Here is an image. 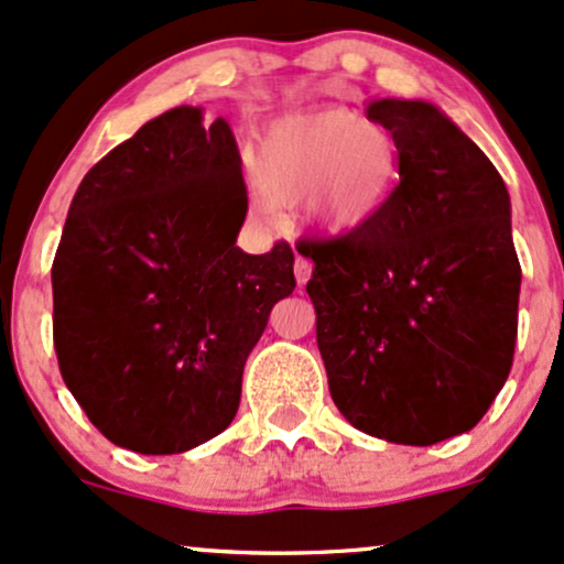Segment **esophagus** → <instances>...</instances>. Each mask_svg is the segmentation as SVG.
<instances>
[{"label": "esophagus", "instance_id": "esophagus-1", "mask_svg": "<svg viewBox=\"0 0 564 564\" xmlns=\"http://www.w3.org/2000/svg\"><path fill=\"white\" fill-rule=\"evenodd\" d=\"M312 271H314V265L308 258H303V256L295 258V280H299V284H306L308 276H312Z\"/></svg>", "mask_w": 564, "mask_h": 564}]
</instances>
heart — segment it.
I'll use <instances>...</instances> for the list:
<instances>
[{
    "label": "heart",
    "instance_id": "1",
    "mask_svg": "<svg viewBox=\"0 0 564 564\" xmlns=\"http://www.w3.org/2000/svg\"><path fill=\"white\" fill-rule=\"evenodd\" d=\"M263 205H295L316 231L349 234L376 218L400 181L394 132L349 109H308L276 117L252 156Z\"/></svg>",
    "mask_w": 564,
    "mask_h": 564
}]
</instances>
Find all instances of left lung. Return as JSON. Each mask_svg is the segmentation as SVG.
Listing matches in <instances>:
<instances>
[{"instance_id": "8db88e82", "label": "left lung", "mask_w": 564, "mask_h": 564, "mask_svg": "<svg viewBox=\"0 0 564 564\" xmlns=\"http://www.w3.org/2000/svg\"><path fill=\"white\" fill-rule=\"evenodd\" d=\"M400 183L365 226L301 239L335 408L359 432L426 447L482 421L509 378L522 269L506 183L426 100L383 98Z\"/></svg>"}]
</instances>
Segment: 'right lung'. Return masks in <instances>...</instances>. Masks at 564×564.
<instances>
[{
    "label": "right lung",
    "mask_w": 564,
    "mask_h": 564,
    "mask_svg": "<svg viewBox=\"0 0 564 564\" xmlns=\"http://www.w3.org/2000/svg\"><path fill=\"white\" fill-rule=\"evenodd\" d=\"M248 215L226 119L178 106L145 122L79 183L53 261L61 376L113 445L186 453L234 421L242 370L293 250L237 248Z\"/></svg>",
    "instance_id": "1"
}]
</instances>
